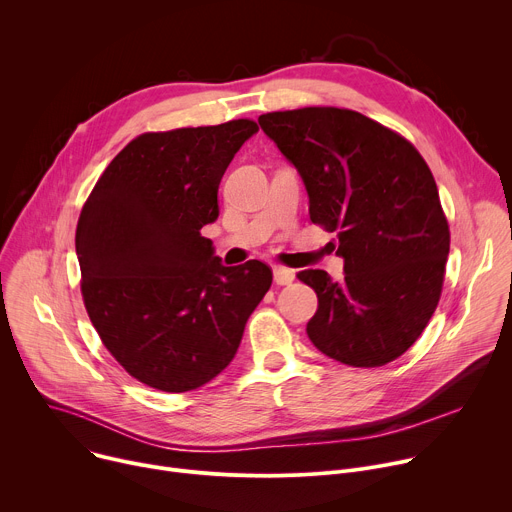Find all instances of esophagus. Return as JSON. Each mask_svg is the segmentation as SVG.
I'll return each mask as SVG.
<instances>
[{"instance_id": "esophagus-1", "label": "esophagus", "mask_w": 512, "mask_h": 512, "mask_svg": "<svg viewBox=\"0 0 512 512\" xmlns=\"http://www.w3.org/2000/svg\"><path fill=\"white\" fill-rule=\"evenodd\" d=\"M294 279H296V273L291 271V269L273 267V281H275L277 285H289Z\"/></svg>"}]
</instances>
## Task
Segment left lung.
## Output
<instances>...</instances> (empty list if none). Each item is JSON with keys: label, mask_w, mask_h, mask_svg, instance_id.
I'll return each mask as SVG.
<instances>
[{"label": "left lung", "mask_w": 512, "mask_h": 512, "mask_svg": "<svg viewBox=\"0 0 512 512\" xmlns=\"http://www.w3.org/2000/svg\"><path fill=\"white\" fill-rule=\"evenodd\" d=\"M259 125L298 170L312 223L338 231L342 281L298 273L318 294L310 340L350 367H383L421 336L442 296L450 229L425 160L348 109L277 111Z\"/></svg>", "instance_id": "1"}]
</instances>
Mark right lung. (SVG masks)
Here are the masks:
<instances>
[{
    "label": "right lung",
    "instance_id": "obj_1",
    "mask_svg": "<svg viewBox=\"0 0 512 512\" xmlns=\"http://www.w3.org/2000/svg\"><path fill=\"white\" fill-rule=\"evenodd\" d=\"M259 131L237 119L143 133L113 158L77 225L89 318L121 367L166 393L198 389L235 358L271 287L253 259L225 267L200 235L218 218V184Z\"/></svg>",
    "mask_w": 512,
    "mask_h": 512
}]
</instances>
